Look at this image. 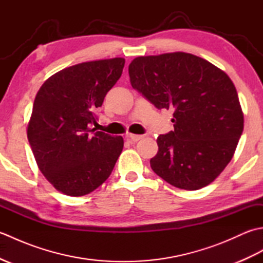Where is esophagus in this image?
I'll list each match as a JSON object with an SVG mask.
<instances>
[{"instance_id": "obj_1", "label": "esophagus", "mask_w": 263, "mask_h": 263, "mask_svg": "<svg viewBox=\"0 0 263 263\" xmlns=\"http://www.w3.org/2000/svg\"><path fill=\"white\" fill-rule=\"evenodd\" d=\"M126 138L128 139V140H131L132 142H137V141H139V140H141V139L143 138V136H138V135H127L126 136Z\"/></svg>"}]
</instances>
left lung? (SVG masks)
Returning a JSON list of instances; mask_svg holds the SVG:
<instances>
[{
	"mask_svg": "<svg viewBox=\"0 0 263 263\" xmlns=\"http://www.w3.org/2000/svg\"><path fill=\"white\" fill-rule=\"evenodd\" d=\"M128 76L131 86L158 109L174 110V131L157 138L153 171L189 191L214 182L232 160L244 126L231 78L184 52L136 58Z\"/></svg>",
	"mask_w": 263,
	"mask_h": 263,
	"instance_id": "left-lung-1",
	"label": "left lung"
}]
</instances>
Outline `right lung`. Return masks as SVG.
I'll list each match as a JSON object with an SVG mask.
<instances>
[{"mask_svg":"<svg viewBox=\"0 0 263 263\" xmlns=\"http://www.w3.org/2000/svg\"><path fill=\"white\" fill-rule=\"evenodd\" d=\"M123 58L69 66L43 83L27 126L39 171L58 190L82 197L107 180L122 153V137L90 128L93 111L120 79Z\"/></svg>","mask_w":263,"mask_h":263,"instance_id":"1","label":"right lung"}]
</instances>
